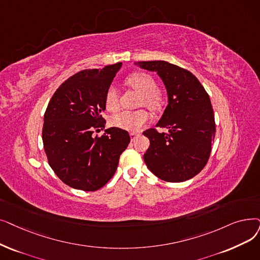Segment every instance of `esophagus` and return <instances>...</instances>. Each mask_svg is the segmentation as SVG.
Segmentation results:
<instances>
[{
	"mask_svg": "<svg viewBox=\"0 0 260 260\" xmlns=\"http://www.w3.org/2000/svg\"><path fill=\"white\" fill-rule=\"evenodd\" d=\"M129 136H131V139H132V140H135V138H137V136H139V134L133 132V133L129 134Z\"/></svg>",
	"mask_w": 260,
	"mask_h": 260,
	"instance_id": "esophagus-1",
	"label": "esophagus"
}]
</instances>
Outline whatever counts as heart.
I'll use <instances>...</instances> for the list:
<instances>
[{
    "label": "heart",
    "instance_id": "1",
    "mask_svg": "<svg viewBox=\"0 0 260 260\" xmlns=\"http://www.w3.org/2000/svg\"><path fill=\"white\" fill-rule=\"evenodd\" d=\"M125 83L134 90H136L138 93H140V105H143L152 110H160L164 107V96L159 90H157V83L152 75L144 72H135L125 78ZM104 103L107 110H118L119 96L115 87L110 86L107 89ZM148 119L149 115L144 110L122 111L111 118L110 124L112 126L120 129L137 132L144 125Z\"/></svg>",
    "mask_w": 260,
    "mask_h": 260
}]
</instances>
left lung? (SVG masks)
I'll use <instances>...</instances> for the list:
<instances>
[{
    "label": "left lung",
    "mask_w": 260,
    "mask_h": 260,
    "mask_svg": "<svg viewBox=\"0 0 260 260\" xmlns=\"http://www.w3.org/2000/svg\"><path fill=\"white\" fill-rule=\"evenodd\" d=\"M136 64L156 72L168 94V105L156 127L169 133L143 132L150 140L144 162L166 182H185L203 170L210 156L216 123L209 95L192 73L178 66L164 60Z\"/></svg>",
    "instance_id": "1"
}]
</instances>
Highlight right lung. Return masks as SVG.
<instances>
[{
	"instance_id": "add662e5",
	"label": "right lung",
	"mask_w": 260,
	"mask_h": 260,
	"mask_svg": "<svg viewBox=\"0 0 260 260\" xmlns=\"http://www.w3.org/2000/svg\"><path fill=\"white\" fill-rule=\"evenodd\" d=\"M122 62L83 70L56 90L43 118L42 141L50 167L74 189L95 191L114 176L131 141L126 131L105 127V93Z\"/></svg>"
}]
</instances>
